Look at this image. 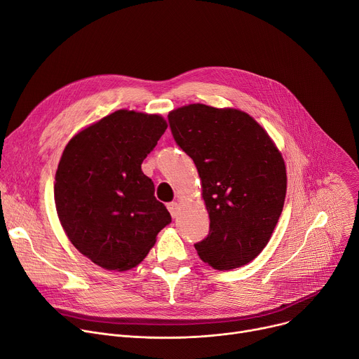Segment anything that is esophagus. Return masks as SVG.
Masks as SVG:
<instances>
[{"mask_svg": "<svg viewBox=\"0 0 359 359\" xmlns=\"http://www.w3.org/2000/svg\"><path fill=\"white\" fill-rule=\"evenodd\" d=\"M167 207H168V211H170V214L172 215V218H175V217L178 215V211H180L178 203H177V201H172V203H170Z\"/></svg>", "mask_w": 359, "mask_h": 359, "instance_id": "1", "label": "esophagus"}]
</instances>
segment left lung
Segmentation results:
<instances>
[{
	"label": "left lung",
	"instance_id": "left-lung-1",
	"mask_svg": "<svg viewBox=\"0 0 359 359\" xmlns=\"http://www.w3.org/2000/svg\"><path fill=\"white\" fill-rule=\"evenodd\" d=\"M168 122L203 182L210 231L194 244L198 256L217 270L252 262L283 210L286 168L280 152L241 110L188 104L170 112Z\"/></svg>",
	"mask_w": 359,
	"mask_h": 359
}]
</instances>
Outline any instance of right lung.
Here are the masks:
<instances>
[{
  "mask_svg": "<svg viewBox=\"0 0 359 359\" xmlns=\"http://www.w3.org/2000/svg\"><path fill=\"white\" fill-rule=\"evenodd\" d=\"M165 129L159 115L116 110L65 148L54 184L57 215L76 249L103 269L141 263L171 223L141 170Z\"/></svg>",
  "mask_w": 359,
  "mask_h": 359,
  "instance_id": "1",
  "label": "right lung"
}]
</instances>
